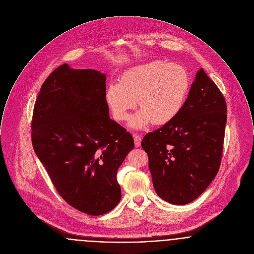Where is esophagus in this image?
<instances>
[{"label":"esophagus","instance_id":"1","mask_svg":"<svg viewBox=\"0 0 254 254\" xmlns=\"http://www.w3.org/2000/svg\"><path fill=\"white\" fill-rule=\"evenodd\" d=\"M133 140H134V145L136 147L140 146L141 142V136L139 133H133Z\"/></svg>","mask_w":254,"mask_h":254}]
</instances>
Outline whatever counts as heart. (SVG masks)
<instances>
[{"label": "heart", "instance_id": "heart-1", "mask_svg": "<svg viewBox=\"0 0 254 254\" xmlns=\"http://www.w3.org/2000/svg\"><path fill=\"white\" fill-rule=\"evenodd\" d=\"M189 86L185 67L157 60L127 69L119 83L108 86L105 98L117 121H126L137 101L140 109L131 119L132 127L164 125L181 113Z\"/></svg>", "mask_w": 254, "mask_h": 254}]
</instances>
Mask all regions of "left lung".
I'll return each mask as SVG.
<instances>
[{"label": "left lung", "instance_id": "1", "mask_svg": "<svg viewBox=\"0 0 254 254\" xmlns=\"http://www.w3.org/2000/svg\"><path fill=\"white\" fill-rule=\"evenodd\" d=\"M226 123V99L200 68L178 117L141 141L159 197L187 204L207 188L221 165Z\"/></svg>", "mask_w": 254, "mask_h": 254}]
</instances>
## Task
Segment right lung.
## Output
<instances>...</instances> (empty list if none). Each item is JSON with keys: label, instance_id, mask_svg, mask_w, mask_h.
Instances as JSON below:
<instances>
[{"label": "right lung", "instance_id": "add662e5", "mask_svg": "<svg viewBox=\"0 0 254 254\" xmlns=\"http://www.w3.org/2000/svg\"><path fill=\"white\" fill-rule=\"evenodd\" d=\"M105 92L104 73L63 64L43 83L31 121L32 146L56 191L92 216L120 202L117 173L134 145L110 119Z\"/></svg>", "mask_w": 254, "mask_h": 254}]
</instances>
